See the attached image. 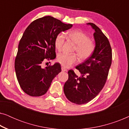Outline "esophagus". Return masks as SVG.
I'll list each match as a JSON object with an SVG mask.
<instances>
[{
    "label": "esophagus",
    "mask_w": 129,
    "mask_h": 129,
    "mask_svg": "<svg viewBox=\"0 0 129 129\" xmlns=\"http://www.w3.org/2000/svg\"><path fill=\"white\" fill-rule=\"evenodd\" d=\"M61 70H62L63 72H67V71H68L67 69H65L64 68H63V67L61 68Z\"/></svg>",
    "instance_id": "34e87169"
}]
</instances>
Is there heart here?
Here are the masks:
<instances>
[{
    "mask_svg": "<svg viewBox=\"0 0 129 129\" xmlns=\"http://www.w3.org/2000/svg\"><path fill=\"white\" fill-rule=\"evenodd\" d=\"M68 37L76 45L75 50L81 59H85L92 54L94 49L93 42L89 39V36L80 30H73L68 33ZM65 40L63 33H59L54 39V47L57 50H61ZM57 61L64 68H70L78 61L76 54L60 53L57 56Z\"/></svg>",
    "mask_w": 129,
    "mask_h": 129,
    "instance_id": "obj_1",
    "label": "heart"
}]
</instances>
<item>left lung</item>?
<instances>
[{"instance_id":"8db88e82","label":"left lung","mask_w":129,"mask_h":129,"mask_svg":"<svg viewBox=\"0 0 129 129\" xmlns=\"http://www.w3.org/2000/svg\"><path fill=\"white\" fill-rule=\"evenodd\" d=\"M87 24L94 30V51L90 57L76 67L81 77L77 76L73 70H69V79L63 87L67 99L77 105L88 103L100 93L106 82L112 64V49L108 39L96 24Z\"/></svg>"}]
</instances>
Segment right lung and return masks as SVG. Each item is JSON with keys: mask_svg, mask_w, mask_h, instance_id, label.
I'll use <instances>...</instances> for the list:
<instances>
[{"mask_svg": "<svg viewBox=\"0 0 129 129\" xmlns=\"http://www.w3.org/2000/svg\"><path fill=\"white\" fill-rule=\"evenodd\" d=\"M72 26L47 16L36 19L26 28L19 42L15 63L17 80L26 94L35 97L45 94L61 71L59 63L45 68L41 64L45 59H55L56 37Z\"/></svg>", "mask_w": 129, "mask_h": 129, "instance_id": "obj_1", "label": "right lung"}]
</instances>
